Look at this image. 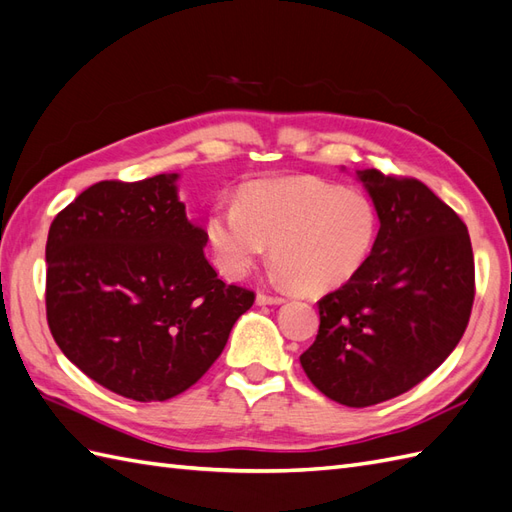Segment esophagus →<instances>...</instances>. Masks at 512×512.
<instances>
[{"instance_id":"esophagus-1","label":"esophagus","mask_w":512,"mask_h":512,"mask_svg":"<svg viewBox=\"0 0 512 512\" xmlns=\"http://www.w3.org/2000/svg\"><path fill=\"white\" fill-rule=\"evenodd\" d=\"M256 302H258L260 306H265V304H282V302H284V297H280V295H271V293L260 291V293L256 295Z\"/></svg>"}]
</instances>
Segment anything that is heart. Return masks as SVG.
Returning <instances> with one entry per match:
<instances>
[{
    "label": "heart",
    "mask_w": 512,
    "mask_h": 512,
    "mask_svg": "<svg viewBox=\"0 0 512 512\" xmlns=\"http://www.w3.org/2000/svg\"><path fill=\"white\" fill-rule=\"evenodd\" d=\"M206 234L217 265L243 278L265 254L302 293H326L354 280L378 243L380 215L358 189L315 176L247 182L236 206L219 204Z\"/></svg>",
    "instance_id": "b5f03b06"
}]
</instances>
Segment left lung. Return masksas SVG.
Returning <instances> with one entry per match:
<instances>
[{
  "mask_svg": "<svg viewBox=\"0 0 512 512\" xmlns=\"http://www.w3.org/2000/svg\"><path fill=\"white\" fill-rule=\"evenodd\" d=\"M378 206V243L358 276L319 299V332L299 356L308 380L365 408L413 389L463 339L476 295L467 226L415 178L358 171Z\"/></svg>",
  "mask_w": 512,
  "mask_h": 512,
  "instance_id": "left-lung-1",
  "label": "left lung"
}]
</instances>
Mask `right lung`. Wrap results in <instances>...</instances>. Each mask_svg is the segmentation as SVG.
Instances as JSON below:
<instances>
[{"label": "right lung", "instance_id": "right-lung-1", "mask_svg": "<svg viewBox=\"0 0 512 512\" xmlns=\"http://www.w3.org/2000/svg\"><path fill=\"white\" fill-rule=\"evenodd\" d=\"M178 173L104 180L49 226L45 310L73 365L134 402H165L215 363L254 291L226 284L186 217Z\"/></svg>", "mask_w": 512, "mask_h": 512}]
</instances>
